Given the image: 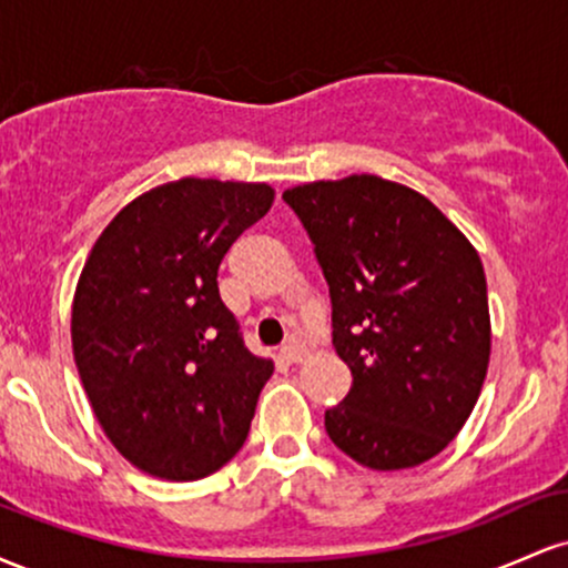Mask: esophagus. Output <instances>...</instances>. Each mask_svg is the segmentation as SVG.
Instances as JSON below:
<instances>
[{"mask_svg": "<svg viewBox=\"0 0 568 568\" xmlns=\"http://www.w3.org/2000/svg\"><path fill=\"white\" fill-rule=\"evenodd\" d=\"M304 357H306V349H304V344H298V342L285 344V347L280 349V361L283 363H302Z\"/></svg>", "mask_w": 568, "mask_h": 568, "instance_id": "34e87169", "label": "esophagus"}]
</instances>
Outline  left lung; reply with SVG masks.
I'll return each instance as SVG.
<instances>
[{"mask_svg": "<svg viewBox=\"0 0 568 568\" xmlns=\"http://www.w3.org/2000/svg\"><path fill=\"white\" fill-rule=\"evenodd\" d=\"M328 280L349 395L328 438L371 470L438 456L465 427L491 355L478 251L425 194L361 173L285 189Z\"/></svg>", "mask_w": 568, "mask_h": 568, "instance_id": "8db88e82", "label": "left lung"}]
</instances>
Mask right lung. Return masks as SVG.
<instances>
[{"instance_id": "right-lung-1", "label": "right lung", "mask_w": 568, "mask_h": 568, "mask_svg": "<svg viewBox=\"0 0 568 568\" xmlns=\"http://www.w3.org/2000/svg\"><path fill=\"white\" fill-rule=\"evenodd\" d=\"M275 202L270 184L179 179L128 202L95 240L71 347L98 425L130 465L200 480L243 448L272 361L247 352L219 264Z\"/></svg>"}]
</instances>
